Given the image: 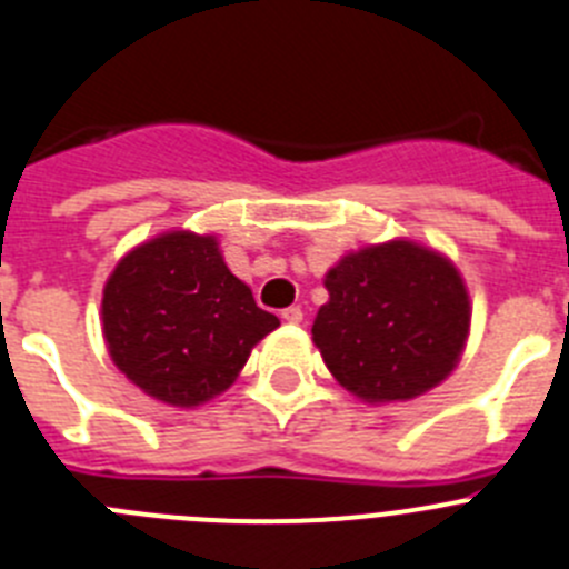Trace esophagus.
<instances>
[{"instance_id":"esophagus-1","label":"esophagus","mask_w":569,"mask_h":569,"mask_svg":"<svg viewBox=\"0 0 569 569\" xmlns=\"http://www.w3.org/2000/svg\"><path fill=\"white\" fill-rule=\"evenodd\" d=\"M281 319L288 321V325H299V321L305 319V313H301V308H296V305H293V308L281 310Z\"/></svg>"}]
</instances>
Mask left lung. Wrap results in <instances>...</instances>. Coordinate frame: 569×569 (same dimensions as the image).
<instances>
[{"instance_id":"left-lung-1","label":"left lung","mask_w":569,"mask_h":569,"mask_svg":"<svg viewBox=\"0 0 569 569\" xmlns=\"http://www.w3.org/2000/svg\"><path fill=\"white\" fill-rule=\"evenodd\" d=\"M325 288L330 299L313 319V345L356 399H416L459 365L470 293L439 250L410 239L367 244L336 261Z\"/></svg>"}]
</instances>
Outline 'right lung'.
<instances>
[{"label": "right lung", "instance_id": "obj_1", "mask_svg": "<svg viewBox=\"0 0 569 569\" xmlns=\"http://www.w3.org/2000/svg\"><path fill=\"white\" fill-rule=\"evenodd\" d=\"M279 319L230 273L216 236L168 230L119 259L102 290L113 365L144 396L199 407L224 393Z\"/></svg>", "mask_w": 569, "mask_h": 569}]
</instances>
